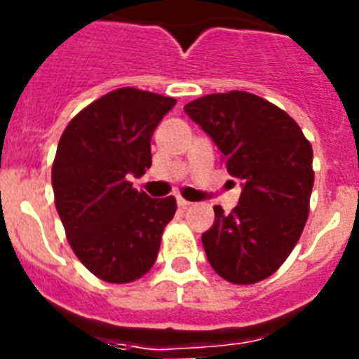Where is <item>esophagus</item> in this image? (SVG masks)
<instances>
[{
  "label": "esophagus",
  "instance_id": "34e87169",
  "mask_svg": "<svg viewBox=\"0 0 359 359\" xmlns=\"http://www.w3.org/2000/svg\"><path fill=\"white\" fill-rule=\"evenodd\" d=\"M176 203H177V207H180V208H187V207H190V205H192L190 201L183 199L182 196H176Z\"/></svg>",
  "mask_w": 359,
  "mask_h": 359
}]
</instances>
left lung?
I'll list each match as a JSON object with an SVG mask.
<instances>
[{
	"label": "left lung",
	"instance_id": "8db88e82",
	"mask_svg": "<svg viewBox=\"0 0 359 359\" xmlns=\"http://www.w3.org/2000/svg\"><path fill=\"white\" fill-rule=\"evenodd\" d=\"M183 109L241 182L239 205L231 214L215 205L214 224L201 236L208 262L233 284L264 280L306 226L315 182L311 144L287 113L246 91L207 95Z\"/></svg>",
	"mask_w": 359,
	"mask_h": 359
}]
</instances>
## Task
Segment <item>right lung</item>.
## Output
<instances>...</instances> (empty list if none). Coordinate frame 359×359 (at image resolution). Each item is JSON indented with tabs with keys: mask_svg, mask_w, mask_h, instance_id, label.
I'll use <instances>...</instances> for the list:
<instances>
[{
	"mask_svg": "<svg viewBox=\"0 0 359 359\" xmlns=\"http://www.w3.org/2000/svg\"><path fill=\"white\" fill-rule=\"evenodd\" d=\"M176 106L135 88L104 95L62 133L52 167L55 207L79 261L106 282L126 284L152 268L176 199L151 198L128 176L151 167V138Z\"/></svg>",
	"mask_w": 359,
	"mask_h": 359,
	"instance_id": "right-lung-1",
	"label": "right lung"
}]
</instances>
